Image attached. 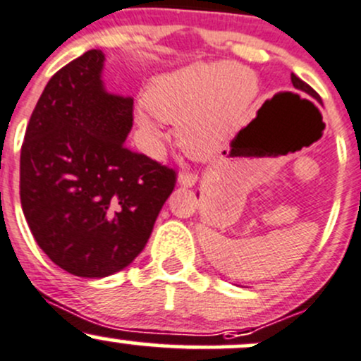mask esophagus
Here are the masks:
<instances>
[{"instance_id": "obj_1", "label": "esophagus", "mask_w": 361, "mask_h": 361, "mask_svg": "<svg viewBox=\"0 0 361 361\" xmlns=\"http://www.w3.org/2000/svg\"><path fill=\"white\" fill-rule=\"evenodd\" d=\"M197 180H199V176H197L195 173H180L178 174V185L180 187H185V188H192L193 185L197 183Z\"/></svg>"}]
</instances>
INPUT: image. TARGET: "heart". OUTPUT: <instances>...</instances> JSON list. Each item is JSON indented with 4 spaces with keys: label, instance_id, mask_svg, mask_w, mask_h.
Here are the masks:
<instances>
[{
    "label": "heart",
    "instance_id": "heart-1",
    "mask_svg": "<svg viewBox=\"0 0 361 361\" xmlns=\"http://www.w3.org/2000/svg\"><path fill=\"white\" fill-rule=\"evenodd\" d=\"M255 96V82L241 66L199 65L157 77L137 111V123L152 152L161 147L164 132L159 118L176 123V135L188 152L214 154L236 130Z\"/></svg>",
    "mask_w": 361,
    "mask_h": 361
}]
</instances>
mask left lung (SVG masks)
I'll list each match as a JSON object with an SVG mask.
<instances>
[{"label": "left lung", "instance_id": "obj_1", "mask_svg": "<svg viewBox=\"0 0 361 361\" xmlns=\"http://www.w3.org/2000/svg\"><path fill=\"white\" fill-rule=\"evenodd\" d=\"M291 82H293V87H295V89H298V90H302V92H305V94H308V96H312L314 99H317V101H320V97H319V94L315 92L314 89H312L310 85L308 84H305L303 80H300L298 77H296L295 73H291Z\"/></svg>", "mask_w": 361, "mask_h": 361}]
</instances>
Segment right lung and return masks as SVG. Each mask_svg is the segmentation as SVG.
<instances>
[{
  "label": "right lung",
  "instance_id": "1",
  "mask_svg": "<svg viewBox=\"0 0 361 361\" xmlns=\"http://www.w3.org/2000/svg\"><path fill=\"white\" fill-rule=\"evenodd\" d=\"M90 49L51 77L20 154L23 216L42 252L70 274L101 279L144 250L176 173L126 147L133 99L102 82Z\"/></svg>",
  "mask_w": 361,
  "mask_h": 361
}]
</instances>
